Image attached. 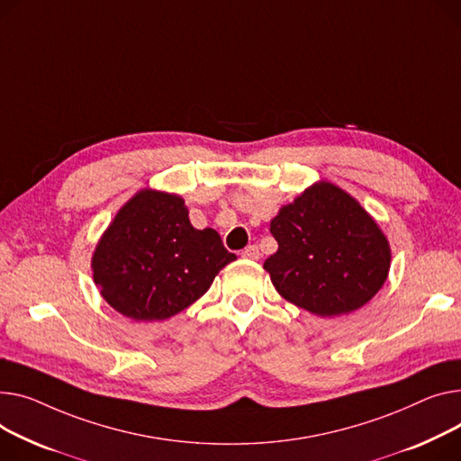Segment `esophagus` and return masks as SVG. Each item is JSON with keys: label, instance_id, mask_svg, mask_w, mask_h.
Returning <instances> with one entry per match:
<instances>
[{"label": "esophagus", "instance_id": "34e87169", "mask_svg": "<svg viewBox=\"0 0 461 461\" xmlns=\"http://www.w3.org/2000/svg\"><path fill=\"white\" fill-rule=\"evenodd\" d=\"M244 259H259V249L256 247V244H250V247H247L242 250V254H240Z\"/></svg>", "mask_w": 461, "mask_h": 461}]
</instances>
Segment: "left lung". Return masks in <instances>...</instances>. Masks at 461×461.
Wrapping results in <instances>:
<instances>
[{
    "mask_svg": "<svg viewBox=\"0 0 461 461\" xmlns=\"http://www.w3.org/2000/svg\"><path fill=\"white\" fill-rule=\"evenodd\" d=\"M278 240L263 268L285 300L319 317L347 315L385 284L389 240L356 198L313 183L270 221Z\"/></svg>",
    "mask_w": 461,
    "mask_h": 461,
    "instance_id": "1",
    "label": "left lung"
}]
</instances>
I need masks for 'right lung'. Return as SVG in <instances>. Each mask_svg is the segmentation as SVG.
<instances>
[{
  "label": "right lung",
  "instance_id": "add662e5",
  "mask_svg": "<svg viewBox=\"0 0 461 461\" xmlns=\"http://www.w3.org/2000/svg\"><path fill=\"white\" fill-rule=\"evenodd\" d=\"M233 259L217 231L193 228L181 196L142 189L98 240L92 278L118 313L165 321L205 294Z\"/></svg>",
  "mask_w": 461,
  "mask_h": 461
}]
</instances>
